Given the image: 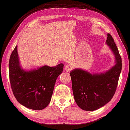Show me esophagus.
I'll list each match as a JSON object with an SVG mask.
<instances>
[{"mask_svg": "<svg viewBox=\"0 0 130 130\" xmlns=\"http://www.w3.org/2000/svg\"><path fill=\"white\" fill-rule=\"evenodd\" d=\"M72 69H73V67L71 65H67L65 66V70L67 72H70Z\"/></svg>", "mask_w": 130, "mask_h": 130, "instance_id": "obj_1", "label": "esophagus"}]
</instances>
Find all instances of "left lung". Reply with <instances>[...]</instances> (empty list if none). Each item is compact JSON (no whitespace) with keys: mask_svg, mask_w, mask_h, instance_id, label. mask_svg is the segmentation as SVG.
<instances>
[{"mask_svg":"<svg viewBox=\"0 0 130 130\" xmlns=\"http://www.w3.org/2000/svg\"><path fill=\"white\" fill-rule=\"evenodd\" d=\"M106 43L115 57V65L102 73L91 74L81 69L70 73L75 102L85 111H94L112 99L122 70V58L111 35L107 34Z\"/></svg>","mask_w":130,"mask_h":130,"instance_id":"obj_1","label":"left lung"}]
</instances>
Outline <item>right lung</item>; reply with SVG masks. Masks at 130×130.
<instances>
[{"mask_svg": "<svg viewBox=\"0 0 130 130\" xmlns=\"http://www.w3.org/2000/svg\"><path fill=\"white\" fill-rule=\"evenodd\" d=\"M8 67L11 87L18 102L31 109L46 107L51 100L57 78L62 72L63 63L26 71L20 65L16 46L11 54Z\"/></svg>", "mask_w": 130, "mask_h": 130, "instance_id": "1", "label": "right lung"}]
</instances>
